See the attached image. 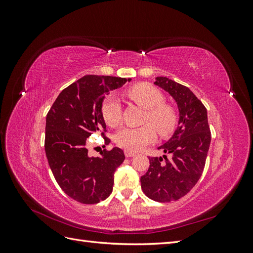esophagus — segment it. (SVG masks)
Wrapping results in <instances>:
<instances>
[{"instance_id": "obj_1", "label": "esophagus", "mask_w": 253, "mask_h": 253, "mask_svg": "<svg viewBox=\"0 0 253 253\" xmlns=\"http://www.w3.org/2000/svg\"><path fill=\"white\" fill-rule=\"evenodd\" d=\"M125 155H126V157H132V156H135V155H136V153H134V152H132V151L126 150V151H125Z\"/></svg>"}]
</instances>
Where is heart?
Returning a JSON list of instances; mask_svg holds the SVG:
<instances>
[{
	"label": "heart",
	"instance_id": "1",
	"mask_svg": "<svg viewBox=\"0 0 253 253\" xmlns=\"http://www.w3.org/2000/svg\"><path fill=\"white\" fill-rule=\"evenodd\" d=\"M128 97L147 110L144 122L155 126L157 132L167 136L176 126V113L172 106L165 104V96L158 88L149 83H139L128 88ZM102 116L109 126H117L121 117V104L115 95L105 97L102 102ZM150 125L140 127L124 126L115 134V142L128 151H139L156 138L155 129Z\"/></svg>",
	"mask_w": 253,
	"mask_h": 253
}]
</instances>
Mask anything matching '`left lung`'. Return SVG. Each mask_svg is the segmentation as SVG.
<instances>
[{"mask_svg": "<svg viewBox=\"0 0 253 253\" xmlns=\"http://www.w3.org/2000/svg\"><path fill=\"white\" fill-rule=\"evenodd\" d=\"M155 79V85L169 93L177 104L179 120L171 138L158 147L171 158L150 157L149 170L140 182L151 200L169 203L185 196L201 178L211 132L205 105L192 90L167 77Z\"/></svg>", "mask_w": 253, "mask_h": 253, "instance_id": "obj_1", "label": "left lung"}]
</instances>
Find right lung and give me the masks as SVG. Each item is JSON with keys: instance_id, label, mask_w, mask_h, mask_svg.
Instances as JSON below:
<instances>
[{"instance_id": "obj_1", "label": "right lung", "mask_w": 253, "mask_h": 253, "mask_svg": "<svg viewBox=\"0 0 253 253\" xmlns=\"http://www.w3.org/2000/svg\"><path fill=\"white\" fill-rule=\"evenodd\" d=\"M131 78L87 75L64 88L46 116L45 153L58 185L73 200L97 204L113 191L114 173L124 163L119 148L103 150L101 156L88 155L86 139L105 131L102 102L105 95ZM103 134V133H102ZM105 144L110 139L105 137Z\"/></svg>"}]
</instances>
